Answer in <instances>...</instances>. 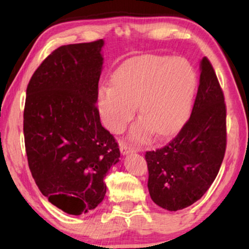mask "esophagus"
Here are the masks:
<instances>
[{
  "label": "esophagus",
  "instance_id": "34e87169",
  "mask_svg": "<svg viewBox=\"0 0 249 249\" xmlns=\"http://www.w3.org/2000/svg\"><path fill=\"white\" fill-rule=\"evenodd\" d=\"M120 151L124 155H127V154H129V153L135 152L136 149L132 147V146L125 144V142H121V144H120Z\"/></svg>",
  "mask_w": 249,
  "mask_h": 249
}]
</instances>
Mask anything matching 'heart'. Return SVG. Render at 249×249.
I'll list each match as a JSON object with an SVG mask.
<instances>
[{
	"label": "heart",
	"instance_id": "heart-1",
	"mask_svg": "<svg viewBox=\"0 0 249 249\" xmlns=\"http://www.w3.org/2000/svg\"><path fill=\"white\" fill-rule=\"evenodd\" d=\"M196 72L182 57L141 55L124 61L112 77L113 86L98 90V110L105 127L119 132L139 107L142 120L131 136L145 139L152 130L171 135L188 114L196 88Z\"/></svg>",
	"mask_w": 249,
	"mask_h": 249
}]
</instances>
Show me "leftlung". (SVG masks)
I'll return each mask as SVG.
<instances>
[{"label": "left lung", "mask_w": 249, "mask_h": 249, "mask_svg": "<svg viewBox=\"0 0 249 249\" xmlns=\"http://www.w3.org/2000/svg\"><path fill=\"white\" fill-rule=\"evenodd\" d=\"M227 107L222 88L206 56L192 114L164 147L148 151L147 187L162 209L178 211L202 198L215 180L227 147Z\"/></svg>", "instance_id": "left-lung-1"}]
</instances>
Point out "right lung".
I'll return each mask as SVG.
<instances>
[{"label":"right lung","mask_w":249,"mask_h":249,"mask_svg":"<svg viewBox=\"0 0 249 249\" xmlns=\"http://www.w3.org/2000/svg\"><path fill=\"white\" fill-rule=\"evenodd\" d=\"M103 45L98 39L57 47L27 86L23 136L30 172L49 202L72 215L103 200L104 178L120 158L95 105Z\"/></svg>","instance_id":"1"}]
</instances>
